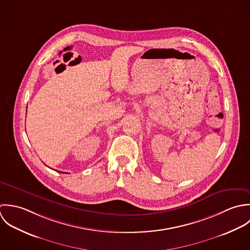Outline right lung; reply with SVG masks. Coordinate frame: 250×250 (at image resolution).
Masks as SVG:
<instances>
[{"instance_id":"add662e5","label":"right lung","mask_w":250,"mask_h":250,"mask_svg":"<svg viewBox=\"0 0 250 250\" xmlns=\"http://www.w3.org/2000/svg\"><path fill=\"white\" fill-rule=\"evenodd\" d=\"M61 173H62V172H61Z\"/></svg>"}]
</instances>
